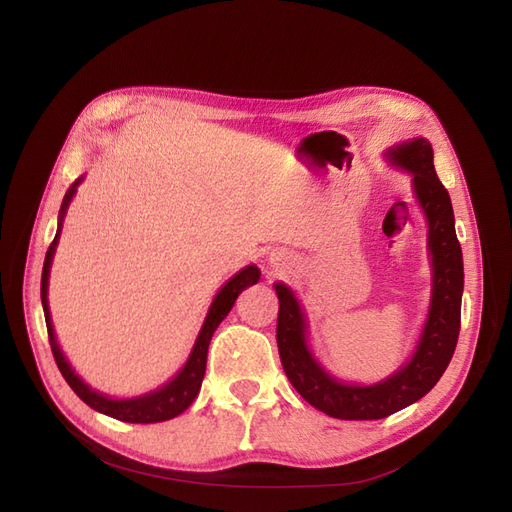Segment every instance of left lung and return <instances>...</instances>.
Here are the masks:
<instances>
[{
  "instance_id": "obj_1",
  "label": "left lung",
  "mask_w": 512,
  "mask_h": 512,
  "mask_svg": "<svg viewBox=\"0 0 512 512\" xmlns=\"http://www.w3.org/2000/svg\"><path fill=\"white\" fill-rule=\"evenodd\" d=\"M386 156L412 175V188L427 218V247L433 267L431 305L421 339L408 365L378 384H346L329 376L307 346V324L294 292L275 284L280 299L277 348L288 380L299 395L320 412L344 421L384 418L427 395L453 359L461 327L463 258L455 232L451 196L433 168V149L427 138H412Z\"/></svg>"
}]
</instances>
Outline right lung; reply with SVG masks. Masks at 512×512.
Listing matches in <instances>:
<instances>
[{
	"label": "right lung",
	"instance_id": "right-lung-1",
	"mask_svg": "<svg viewBox=\"0 0 512 512\" xmlns=\"http://www.w3.org/2000/svg\"><path fill=\"white\" fill-rule=\"evenodd\" d=\"M83 181L76 179L70 190L64 196V203H61L59 209V224H57V235L53 239V243L49 245V252H46L44 258V267H42V282H40V297H42V307H44V320H46V331H49V342H51V350L55 356V363L61 371V376L66 378V382L70 384V389L79 395L89 408H94L106 416H113L117 421L123 423H162L168 421V418L179 416L183 410H188V406L196 399L200 384H203L205 378V369H207V350H209V342L218 329V324L228 316V312L235 305L237 297L241 294V290H245L247 286H252L260 280V271L258 267L250 265L241 269L235 277L220 288V292L215 294V299L209 307L207 318L203 322V329H200L196 344L190 352V359L185 361V365L181 367L179 374L166 382L160 389L151 391L147 395L141 397H132V399H113L106 397L98 391L91 389L89 384H85L79 376L74 374V369L70 367V363L66 361L64 352L59 350V344L55 339V331H53V322H51V314H49V299H46V292H49V271H51V262H53V254L55 247L59 241V232H61V222H64V215L68 211V205L72 196L76 194V185Z\"/></svg>",
	"mask_w": 512,
	"mask_h": 512
}]
</instances>
